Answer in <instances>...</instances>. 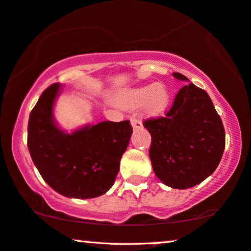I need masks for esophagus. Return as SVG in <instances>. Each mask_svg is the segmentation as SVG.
<instances>
[{
	"label": "esophagus",
	"mask_w": 251,
	"mask_h": 251,
	"mask_svg": "<svg viewBox=\"0 0 251 251\" xmlns=\"http://www.w3.org/2000/svg\"><path fill=\"white\" fill-rule=\"evenodd\" d=\"M131 125H132V128L135 130L142 128V126H143L142 121H140V120H138V119H136V118H131Z\"/></svg>",
	"instance_id": "34e87169"
}]
</instances>
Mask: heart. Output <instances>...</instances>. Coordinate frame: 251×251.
I'll use <instances>...</instances> for the list:
<instances>
[{
	"mask_svg": "<svg viewBox=\"0 0 251 251\" xmlns=\"http://www.w3.org/2000/svg\"><path fill=\"white\" fill-rule=\"evenodd\" d=\"M169 94L163 84H150L137 88L126 94L122 104L128 108H137L145 105L146 111L151 114H157L167 107Z\"/></svg>",
	"mask_w": 251,
	"mask_h": 251,
	"instance_id": "heart-1",
	"label": "heart"
}]
</instances>
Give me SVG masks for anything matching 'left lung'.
<instances>
[{
    "instance_id": "obj_1",
    "label": "left lung",
    "mask_w": 251,
    "mask_h": 251,
    "mask_svg": "<svg viewBox=\"0 0 251 251\" xmlns=\"http://www.w3.org/2000/svg\"><path fill=\"white\" fill-rule=\"evenodd\" d=\"M175 77L188 81L185 75ZM152 143L150 157L156 177L178 190L200 184L218 167L225 130L210 97L193 83L184 85L163 116L144 120Z\"/></svg>"
}]
</instances>
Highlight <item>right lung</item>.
I'll use <instances>...</instances> for the list:
<instances>
[{
  "label": "right lung",
  "mask_w": 251,
  "mask_h": 251,
  "mask_svg": "<svg viewBox=\"0 0 251 251\" xmlns=\"http://www.w3.org/2000/svg\"><path fill=\"white\" fill-rule=\"evenodd\" d=\"M59 91L53 83L29 114L27 146L44 181L67 198L91 199L112 187L128 147L130 121H104L65 133L54 125L52 107Z\"/></svg>",
  "instance_id": "add662e5"
}]
</instances>
